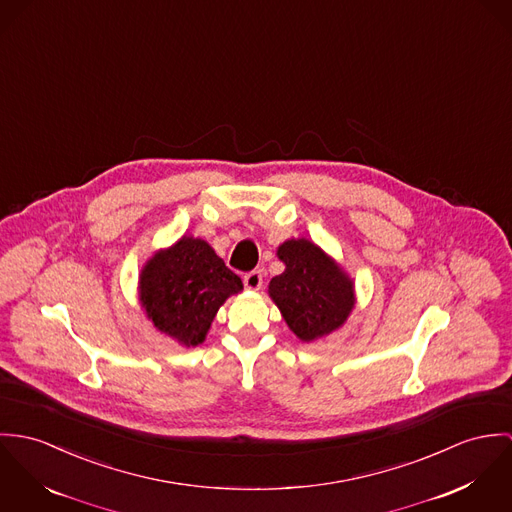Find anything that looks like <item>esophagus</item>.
I'll use <instances>...</instances> for the list:
<instances>
[{
  "label": "esophagus",
  "mask_w": 512,
  "mask_h": 512,
  "mask_svg": "<svg viewBox=\"0 0 512 512\" xmlns=\"http://www.w3.org/2000/svg\"><path fill=\"white\" fill-rule=\"evenodd\" d=\"M243 283L249 288V290H259L263 286V275L261 271H251L243 277Z\"/></svg>",
  "instance_id": "34e87169"
}]
</instances>
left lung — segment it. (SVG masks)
<instances>
[{
    "label": "left lung",
    "instance_id": "8db88e82",
    "mask_svg": "<svg viewBox=\"0 0 512 512\" xmlns=\"http://www.w3.org/2000/svg\"><path fill=\"white\" fill-rule=\"evenodd\" d=\"M284 273L269 283L286 326L302 341H314L343 326L355 306L353 281L308 239H288L277 249Z\"/></svg>",
    "mask_w": 512,
    "mask_h": 512
}]
</instances>
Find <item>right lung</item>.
<instances>
[{
    "instance_id": "1",
    "label": "right lung",
    "mask_w": 512,
    "mask_h": 512,
    "mask_svg": "<svg viewBox=\"0 0 512 512\" xmlns=\"http://www.w3.org/2000/svg\"><path fill=\"white\" fill-rule=\"evenodd\" d=\"M241 290V279L224 259L192 235L157 251L139 277V300L147 318L161 334L186 347L206 340L220 306Z\"/></svg>"
}]
</instances>
